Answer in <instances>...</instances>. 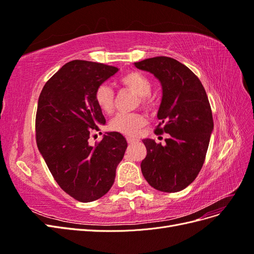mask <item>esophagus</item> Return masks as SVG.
Listing matches in <instances>:
<instances>
[{"instance_id": "obj_1", "label": "esophagus", "mask_w": 254, "mask_h": 254, "mask_svg": "<svg viewBox=\"0 0 254 254\" xmlns=\"http://www.w3.org/2000/svg\"><path fill=\"white\" fill-rule=\"evenodd\" d=\"M136 140L135 139H133V137H131V136H127V142H128V144H132V143H134Z\"/></svg>"}]
</instances>
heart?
Returning a JSON list of instances; mask_svg holds the SVG:
<instances>
[{
    "label": "heart",
    "mask_w": 254,
    "mask_h": 254,
    "mask_svg": "<svg viewBox=\"0 0 254 254\" xmlns=\"http://www.w3.org/2000/svg\"><path fill=\"white\" fill-rule=\"evenodd\" d=\"M120 83L125 89L133 92L139 96V102L145 108H150L152 99L150 96L152 90L151 80L140 72L131 71L123 75ZM95 103L106 114H111L115 106V96L113 90L107 86L101 84L95 91ZM146 124V119L140 113H120L114 117L110 122V128L114 131L126 134L134 135Z\"/></svg>",
    "instance_id": "obj_1"
}]
</instances>
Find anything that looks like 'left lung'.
Returning <instances> with one entry per match:
<instances>
[{
    "mask_svg": "<svg viewBox=\"0 0 254 254\" xmlns=\"http://www.w3.org/2000/svg\"><path fill=\"white\" fill-rule=\"evenodd\" d=\"M162 86L155 133H168L165 145L143 140L147 155L141 163L144 178L161 191L182 190L195 180L203 165L213 131V117L205 90L188 66L170 57L134 63Z\"/></svg>",
    "mask_w": 254,
    "mask_h": 254,
    "instance_id": "left-lung-1",
    "label": "left lung"
}]
</instances>
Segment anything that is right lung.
<instances>
[{"instance_id":"obj_1","label":"right lung","mask_w":254,"mask_h":254,"mask_svg":"<svg viewBox=\"0 0 254 254\" xmlns=\"http://www.w3.org/2000/svg\"><path fill=\"white\" fill-rule=\"evenodd\" d=\"M118 71L104 64L70 61L44 84L38 101V149L58 186L80 202L108 193L127 148L119 132H107L95 146L89 144L91 130L106 123L95 91Z\"/></svg>"}]
</instances>
